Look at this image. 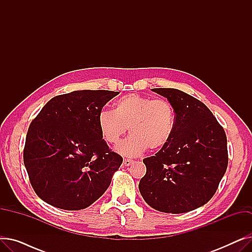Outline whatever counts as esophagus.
Masks as SVG:
<instances>
[{"label":"esophagus","instance_id":"obj_1","mask_svg":"<svg viewBox=\"0 0 252 252\" xmlns=\"http://www.w3.org/2000/svg\"><path fill=\"white\" fill-rule=\"evenodd\" d=\"M134 163V160H131V159H124V164L126 165V166H129V165H131Z\"/></svg>","mask_w":252,"mask_h":252}]
</instances>
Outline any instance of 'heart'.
I'll list each match as a JSON object with an SVG mask.
<instances>
[{
    "instance_id": "heart-1",
    "label": "heart",
    "mask_w": 252,
    "mask_h": 252,
    "mask_svg": "<svg viewBox=\"0 0 252 252\" xmlns=\"http://www.w3.org/2000/svg\"><path fill=\"white\" fill-rule=\"evenodd\" d=\"M176 112L173 104L162 98L128 94L119 98L113 110H102L98 115V127L103 140L117 144L126 133L130 136L116 147L128 157H136L147 149L163 148L174 135Z\"/></svg>"
}]
</instances>
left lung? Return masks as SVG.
<instances>
[{
    "label": "left lung",
    "instance_id": "left-lung-1",
    "mask_svg": "<svg viewBox=\"0 0 252 252\" xmlns=\"http://www.w3.org/2000/svg\"><path fill=\"white\" fill-rule=\"evenodd\" d=\"M153 91L173 104L176 126L165 146L143 159L146 175L139 190L156 210L188 213L207 203L217 192L228 166L227 136L201 101L178 89Z\"/></svg>",
    "mask_w": 252,
    "mask_h": 252
}]
</instances>
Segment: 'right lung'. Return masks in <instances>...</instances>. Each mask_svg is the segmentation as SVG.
Masks as SVG:
<instances>
[{"label": "right lung", "instance_id": "1", "mask_svg": "<svg viewBox=\"0 0 252 252\" xmlns=\"http://www.w3.org/2000/svg\"><path fill=\"white\" fill-rule=\"evenodd\" d=\"M118 94L85 90L59 95L32 119L23 161L32 187L48 204L84 209L109 187L123 157L102 139L98 115Z\"/></svg>", "mask_w": 252, "mask_h": 252}]
</instances>
